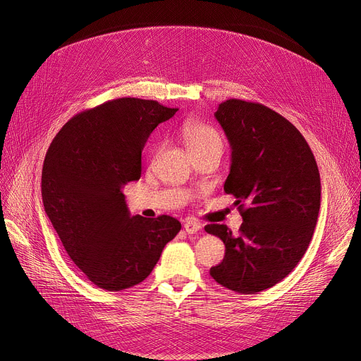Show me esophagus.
<instances>
[{
	"label": "esophagus",
	"instance_id": "34e87169",
	"mask_svg": "<svg viewBox=\"0 0 361 361\" xmlns=\"http://www.w3.org/2000/svg\"><path fill=\"white\" fill-rule=\"evenodd\" d=\"M200 228H202V224L197 219H195V218H190V219H187L184 222V230L188 234H196Z\"/></svg>",
	"mask_w": 361,
	"mask_h": 361
}]
</instances>
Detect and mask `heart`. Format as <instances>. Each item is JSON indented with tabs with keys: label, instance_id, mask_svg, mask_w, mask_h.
<instances>
[{
	"label": "heart",
	"instance_id": "heart-1",
	"mask_svg": "<svg viewBox=\"0 0 361 361\" xmlns=\"http://www.w3.org/2000/svg\"><path fill=\"white\" fill-rule=\"evenodd\" d=\"M180 137L192 157L207 150L222 152L224 147L221 133L214 126L197 120H187L183 123L180 127Z\"/></svg>",
	"mask_w": 361,
	"mask_h": 361
}]
</instances>
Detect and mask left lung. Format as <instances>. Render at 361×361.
<instances>
[{
  "label": "left lung",
  "mask_w": 361,
  "mask_h": 361,
  "mask_svg": "<svg viewBox=\"0 0 361 361\" xmlns=\"http://www.w3.org/2000/svg\"><path fill=\"white\" fill-rule=\"evenodd\" d=\"M215 117L231 145L224 184L243 216L238 235L224 224L206 233L225 244L211 268L219 286L256 294L286 278L305 256L320 209V176L301 133L281 114L257 102L228 99Z\"/></svg>",
  "instance_id": "left-lung-1"
}]
</instances>
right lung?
<instances>
[{
    "mask_svg": "<svg viewBox=\"0 0 361 361\" xmlns=\"http://www.w3.org/2000/svg\"><path fill=\"white\" fill-rule=\"evenodd\" d=\"M178 108L118 98L82 111L54 137L42 168V200L70 259L94 286L120 291L149 276L178 219L130 216L121 188L140 178L142 150Z\"/></svg>",
    "mask_w": 361,
    "mask_h": 361,
    "instance_id": "right-lung-1",
    "label": "right lung"
}]
</instances>
